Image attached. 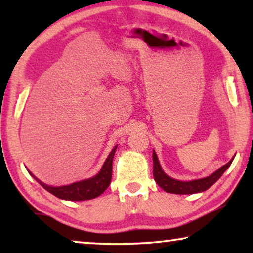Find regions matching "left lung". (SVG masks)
Wrapping results in <instances>:
<instances>
[{"mask_svg": "<svg viewBox=\"0 0 253 253\" xmlns=\"http://www.w3.org/2000/svg\"><path fill=\"white\" fill-rule=\"evenodd\" d=\"M234 158L222 167L217 169L211 174L207 177L198 178V179H191V181H179V179H175L168 176L162 169L160 162H159L158 155L153 151V176L154 181L158 183L159 186H161L166 192L175 193V195H192V193H199L203 191H206L210 189L217 179H219L224 171L230 167L231 162H233Z\"/></svg>", "mask_w": 253, "mask_h": 253, "instance_id": "obj_1", "label": "left lung"}]
</instances>
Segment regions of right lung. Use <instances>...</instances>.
Wrapping results in <instances>:
<instances>
[{"label": "right lung", "instance_id": "1", "mask_svg": "<svg viewBox=\"0 0 253 253\" xmlns=\"http://www.w3.org/2000/svg\"><path fill=\"white\" fill-rule=\"evenodd\" d=\"M116 147L113 148V151L110 152L108 158L106 159V161L103 162L101 169L98 174L89 178L82 179V181L74 182L71 184L68 185H61V186H53L48 185L42 181H40L39 178L36 177L29 169L27 171L30 172V175L42 186L43 189H46L48 192H50L51 195H54L57 198L63 199V200H71V202H81V200H89L93 198H96L101 193L106 191V189L108 188L110 184V179H112V170H113V159L114 154H115Z\"/></svg>", "mask_w": 253, "mask_h": 253}]
</instances>
